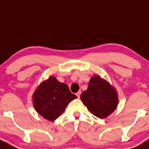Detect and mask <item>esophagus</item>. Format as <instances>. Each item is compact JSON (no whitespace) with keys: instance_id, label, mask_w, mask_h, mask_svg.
Masks as SVG:
<instances>
[{"instance_id":"34e87169","label":"esophagus","mask_w":149,"mask_h":149,"mask_svg":"<svg viewBox=\"0 0 149 149\" xmlns=\"http://www.w3.org/2000/svg\"><path fill=\"white\" fill-rule=\"evenodd\" d=\"M81 91H79V92H78V93H77V94H76V95H77V98H80V96H81Z\"/></svg>"}]
</instances>
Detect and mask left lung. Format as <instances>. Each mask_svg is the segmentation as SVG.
<instances>
[{"mask_svg": "<svg viewBox=\"0 0 149 149\" xmlns=\"http://www.w3.org/2000/svg\"><path fill=\"white\" fill-rule=\"evenodd\" d=\"M81 99L91 113L100 119L110 116L119 104L116 89L99 75L91 77L87 89L81 95Z\"/></svg>", "mask_w": 149, "mask_h": 149, "instance_id": "1", "label": "left lung"}]
</instances>
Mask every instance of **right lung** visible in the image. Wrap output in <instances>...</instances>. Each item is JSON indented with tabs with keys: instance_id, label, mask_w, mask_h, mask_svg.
Instances as JSON below:
<instances>
[{
	"instance_id": "1",
	"label": "right lung",
	"mask_w": 149,
	"mask_h": 149,
	"mask_svg": "<svg viewBox=\"0 0 149 149\" xmlns=\"http://www.w3.org/2000/svg\"><path fill=\"white\" fill-rule=\"evenodd\" d=\"M77 96L72 94L64 83L54 76L42 81L33 94V104L38 113L47 120L56 119L65 110L67 105Z\"/></svg>"
}]
</instances>
